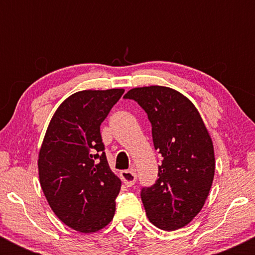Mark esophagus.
<instances>
[{
    "instance_id": "34e87169",
    "label": "esophagus",
    "mask_w": 255,
    "mask_h": 255,
    "mask_svg": "<svg viewBox=\"0 0 255 255\" xmlns=\"http://www.w3.org/2000/svg\"><path fill=\"white\" fill-rule=\"evenodd\" d=\"M121 178L124 183L127 187H131L136 181V172L134 169H129V170H122L121 171Z\"/></svg>"
}]
</instances>
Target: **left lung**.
<instances>
[{
  "instance_id": "obj_1",
  "label": "left lung",
  "mask_w": 255,
  "mask_h": 255,
  "mask_svg": "<svg viewBox=\"0 0 255 255\" xmlns=\"http://www.w3.org/2000/svg\"><path fill=\"white\" fill-rule=\"evenodd\" d=\"M124 98L147 114L154 148L163 157L156 182L140 192L146 215L159 229L182 228L200 212L212 186L216 164L209 131L192 102L169 87H136Z\"/></svg>"
}]
</instances>
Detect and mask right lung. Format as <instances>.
I'll return each mask as SVG.
<instances>
[{
	"label": "right lung",
	"mask_w": 255,
	"mask_h": 255,
	"mask_svg": "<svg viewBox=\"0 0 255 255\" xmlns=\"http://www.w3.org/2000/svg\"><path fill=\"white\" fill-rule=\"evenodd\" d=\"M125 90L80 91L52 116L38 158L40 186L64 224L95 233L115 215L121 181L108 164L101 125Z\"/></svg>",
	"instance_id": "1"
}]
</instances>
